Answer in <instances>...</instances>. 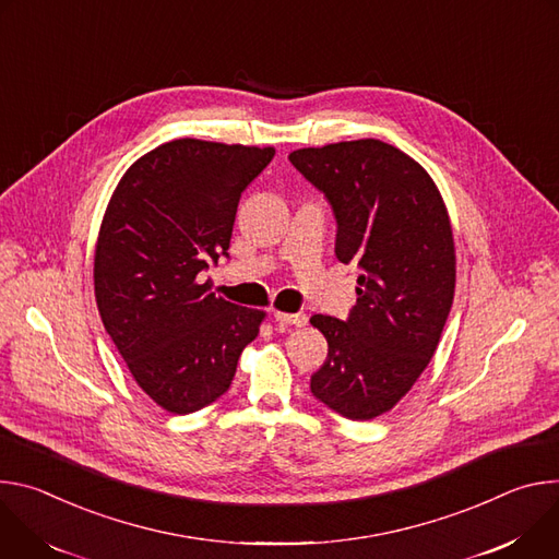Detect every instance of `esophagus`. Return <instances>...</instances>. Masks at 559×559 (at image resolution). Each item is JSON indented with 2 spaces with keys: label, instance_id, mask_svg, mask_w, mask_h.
Masks as SVG:
<instances>
[{
  "label": "esophagus",
  "instance_id": "1",
  "mask_svg": "<svg viewBox=\"0 0 559 559\" xmlns=\"http://www.w3.org/2000/svg\"><path fill=\"white\" fill-rule=\"evenodd\" d=\"M273 318H275V322L288 324V326H306V322H308V318L304 313H282V311H275Z\"/></svg>",
  "mask_w": 559,
  "mask_h": 559
}]
</instances>
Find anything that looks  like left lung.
<instances>
[{
    "instance_id": "left-lung-1",
    "label": "left lung",
    "mask_w": 559,
    "mask_h": 559,
    "mask_svg": "<svg viewBox=\"0 0 559 559\" xmlns=\"http://www.w3.org/2000/svg\"><path fill=\"white\" fill-rule=\"evenodd\" d=\"M288 159L335 211L337 260L361 269L346 322L311 318L329 342L311 391L348 419H373L438 350L455 295L451 217L426 168L386 142L297 148Z\"/></svg>"
}]
</instances>
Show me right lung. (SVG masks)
Listing matches in <instances>:
<instances>
[{
  "mask_svg": "<svg viewBox=\"0 0 559 559\" xmlns=\"http://www.w3.org/2000/svg\"><path fill=\"white\" fill-rule=\"evenodd\" d=\"M273 146L166 142L121 175L95 243L104 329L138 386L186 415L224 395L266 318L211 293L200 273L228 255L239 198Z\"/></svg>",
  "mask_w": 559,
  "mask_h": 559,
  "instance_id": "1",
  "label": "right lung"
}]
</instances>
